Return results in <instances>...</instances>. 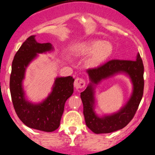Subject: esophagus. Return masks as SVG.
<instances>
[{"mask_svg": "<svg viewBox=\"0 0 155 155\" xmlns=\"http://www.w3.org/2000/svg\"><path fill=\"white\" fill-rule=\"evenodd\" d=\"M85 84H86L85 80L81 79V78H76L75 81H74V86L77 90L78 89L84 88L85 87Z\"/></svg>", "mask_w": 155, "mask_h": 155, "instance_id": "34e87169", "label": "esophagus"}]
</instances>
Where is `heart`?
Masks as SVG:
<instances>
[{"instance_id":"heart-1","label":"heart","mask_w":155,"mask_h":155,"mask_svg":"<svg viewBox=\"0 0 155 155\" xmlns=\"http://www.w3.org/2000/svg\"><path fill=\"white\" fill-rule=\"evenodd\" d=\"M114 48L108 41L92 40L84 41L76 45L74 53L77 56H88L91 66H97L108 60L113 53Z\"/></svg>"}]
</instances>
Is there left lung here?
I'll list each match as a JSON object with an SVG mask.
<instances>
[{
    "label": "left lung",
    "mask_w": 155,
    "mask_h": 155,
    "mask_svg": "<svg viewBox=\"0 0 155 155\" xmlns=\"http://www.w3.org/2000/svg\"><path fill=\"white\" fill-rule=\"evenodd\" d=\"M87 72L90 82L84 91L81 92V98L88 128L96 134L109 133L122 129L133 118L143 97V65L140 54H137L136 60H112L101 66L88 69ZM119 73H123L131 79L133 84L131 97L118 112L99 117L94 111L96 86L104 79Z\"/></svg>",
    "instance_id": "left-lung-1"
}]
</instances>
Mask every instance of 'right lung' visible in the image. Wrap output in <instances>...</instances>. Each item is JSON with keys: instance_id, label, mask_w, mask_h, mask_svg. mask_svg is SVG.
Instances as JSON below:
<instances>
[{"instance_id": "obj_1", "label": "right lung", "mask_w": 155, "mask_h": 155, "mask_svg": "<svg viewBox=\"0 0 155 155\" xmlns=\"http://www.w3.org/2000/svg\"><path fill=\"white\" fill-rule=\"evenodd\" d=\"M53 49L50 43H38L35 35L30 36L16 53L10 76L11 96L17 116L28 127L44 132H52L59 127L65 101L74 92V79L57 77L50 94L38 104L27 100L22 81L27 67L38 54Z\"/></svg>"}]
</instances>
